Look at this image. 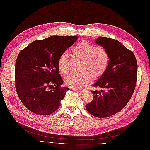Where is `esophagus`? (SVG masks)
Listing matches in <instances>:
<instances>
[{
  "instance_id": "obj_1",
  "label": "esophagus",
  "mask_w": 150,
  "mask_h": 150,
  "mask_svg": "<svg viewBox=\"0 0 150 150\" xmlns=\"http://www.w3.org/2000/svg\"><path fill=\"white\" fill-rule=\"evenodd\" d=\"M72 90H74V91H79V92H81V93L82 91H83V90H81V89H79V88H72Z\"/></svg>"
}]
</instances>
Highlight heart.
I'll return each mask as SVG.
<instances>
[{
	"mask_svg": "<svg viewBox=\"0 0 150 150\" xmlns=\"http://www.w3.org/2000/svg\"><path fill=\"white\" fill-rule=\"evenodd\" d=\"M73 59L81 60L80 72L69 74L65 78V83L69 87H83L93 79L103 75L109 65L110 56L107 50L102 46H96L82 41L71 49ZM57 67L60 73L67 74L69 71V61L68 55L62 53L59 57Z\"/></svg>",
	"mask_w": 150,
	"mask_h": 150,
	"instance_id": "obj_1",
	"label": "heart"
}]
</instances>
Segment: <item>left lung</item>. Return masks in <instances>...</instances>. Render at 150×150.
Listing matches in <instances>:
<instances>
[{
  "mask_svg": "<svg viewBox=\"0 0 150 150\" xmlns=\"http://www.w3.org/2000/svg\"><path fill=\"white\" fill-rule=\"evenodd\" d=\"M95 43L107 50L110 62L93 85L104 90L91 91L93 99L86 108L94 117L105 118L119 112L129 101L136 86L137 62L133 53L119 41L98 37Z\"/></svg>",
  "mask_w": 150,
  "mask_h": 150,
  "instance_id": "1",
  "label": "left lung"
}]
</instances>
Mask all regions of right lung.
<instances>
[{
  "mask_svg": "<svg viewBox=\"0 0 150 150\" xmlns=\"http://www.w3.org/2000/svg\"><path fill=\"white\" fill-rule=\"evenodd\" d=\"M77 38L52 36L33 41L19 53L15 63V88L22 104L31 112L48 115L59 108L69 88L60 86L63 80L57 61Z\"/></svg>",
  "mask_w": 150,
  "mask_h": 150,
  "instance_id": "right-lung-1",
  "label": "right lung"
}]
</instances>
